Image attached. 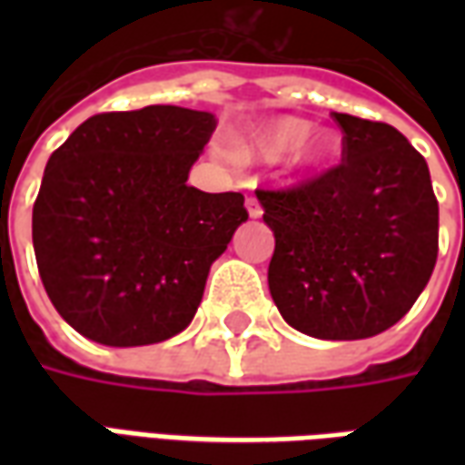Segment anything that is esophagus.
Returning a JSON list of instances; mask_svg holds the SVG:
<instances>
[{
	"instance_id": "esophagus-1",
	"label": "esophagus",
	"mask_w": 465,
	"mask_h": 465,
	"mask_svg": "<svg viewBox=\"0 0 465 465\" xmlns=\"http://www.w3.org/2000/svg\"><path fill=\"white\" fill-rule=\"evenodd\" d=\"M246 209H249V216H253V219H259L263 213L262 202H259L256 196H249V199H246Z\"/></svg>"
}]
</instances>
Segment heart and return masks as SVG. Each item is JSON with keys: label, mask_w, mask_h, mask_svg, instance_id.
Here are the masks:
<instances>
[{"label": "heart", "mask_w": 465, "mask_h": 465, "mask_svg": "<svg viewBox=\"0 0 465 465\" xmlns=\"http://www.w3.org/2000/svg\"><path fill=\"white\" fill-rule=\"evenodd\" d=\"M309 134V122L283 116L273 119L249 132L246 139L236 143V152L242 159H262V162H276L292 152V162L302 169H322L323 163L333 159L339 143L329 134L303 139Z\"/></svg>", "instance_id": "obj_1"}]
</instances>
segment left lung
Here are the masks:
<instances>
[{"label": "left lung", "mask_w": 465, "mask_h": 465, "mask_svg": "<svg viewBox=\"0 0 465 465\" xmlns=\"http://www.w3.org/2000/svg\"><path fill=\"white\" fill-rule=\"evenodd\" d=\"M341 163L309 182L256 189L276 236L269 289L296 331L356 341L401 322L439 256L429 163L391 124L333 112Z\"/></svg>", "instance_id": "8db88e82"}]
</instances>
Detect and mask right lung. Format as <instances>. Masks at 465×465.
<instances>
[{"mask_svg": "<svg viewBox=\"0 0 465 465\" xmlns=\"http://www.w3.org/2000/svg\"><path fill=\"white\" fill-rule=\"evenodd\" d=\"M213 129L212 112L183 106L104 112L49 156L32 242L46 296L82 336L146 346L189 326L249 219L242 193L186 183Z\"/></svg>", "mask_w": 465, "mask_h": 465, "instance_id": "obj_1", "label": "right lung"}]
</instances>
